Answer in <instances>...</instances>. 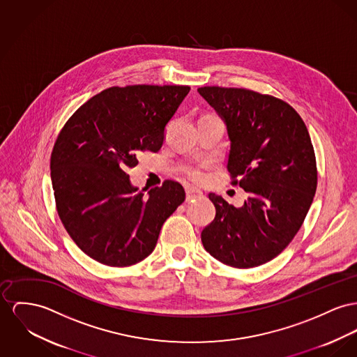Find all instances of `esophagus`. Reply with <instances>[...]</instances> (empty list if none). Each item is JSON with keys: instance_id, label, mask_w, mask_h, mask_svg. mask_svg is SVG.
I'll list each match as a JSON object with an SVG mask.
<instances>
[{"instance_id": "1", "label": "esophagus", "mask_w": 357, "mask_h": 357, "mask_svg": "<svg viewBox=\"0 0 357 357\" xmlns=\"http://www.w3.org/2000/svg\"><path fill=\"white\" fill-rule=\"evenodd\" d=\"M200 196H203V192H202V190H196V188H187V190H185V197H187L188 202L195 200V199H197V197H200Z\"/></svg>"}]
</instances>
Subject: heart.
I'll return each mask as SVG.
<instances>
[{
	"instance_id": "b5f03b06",
	"label": "heart",
	"mask_w": 357,
	"mask_h": 357,
	"mask_svg": "<svg viewBox=\"0 0 357 357\" xmlns=\"http://www.w3.org/2000/svg\"><path fill=\"white\" fill-rule=\"evenodd\" d=\"M206 169L207 165H199V167H190L185 170V174L187 177L190 178V181H195V183H203L207 177L206 174Z\"/></svg>"
}]
</instances>
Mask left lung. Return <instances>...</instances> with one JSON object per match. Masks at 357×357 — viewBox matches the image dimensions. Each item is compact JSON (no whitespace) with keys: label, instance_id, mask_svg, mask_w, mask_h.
I'll list each match as a JSON object with an SVG mask.
<instances>
[{"label":"left lung","instance_id":"left-lung-1","mask_svg":"<svg viewBox=\"0 0 357 357\" xmlns=\"http://www.w3.org/2000/svg\"><path fill=\"white\" fill-rule=\"evenodd\" d=\"M197 92L226 121L231 184L249 193L239 208L208 195L216 214L202 231L203 246L226 265L259 266L289 245L312 203L318 173L307 127L273 96L222 86Z\"/></svg>","mask_w":357,"mask_h":357}]
</instances>
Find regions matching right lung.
Listing matches in <instances>:
<instances>
[{
  "instance_id": "1",
  "label": "right lung",
  "mask_w": 357,
  "mask_h": 357,
  "mask_svg": "<svg viewBox=\"0 0 357 357\" xmlns=\"http://www.w3.org/2000/svg\"><path fill=\"white\" fill-rule=\"evenodd\" d=\"M190 91L187 85L111 86L82 104L58 134L50 160L56 211L77 246L96 261H142L185 200L173 180L144 196L132 188L127 170L138 165L141 151L161 149L165 127Z\"/></svg>"
}]
</instances>
